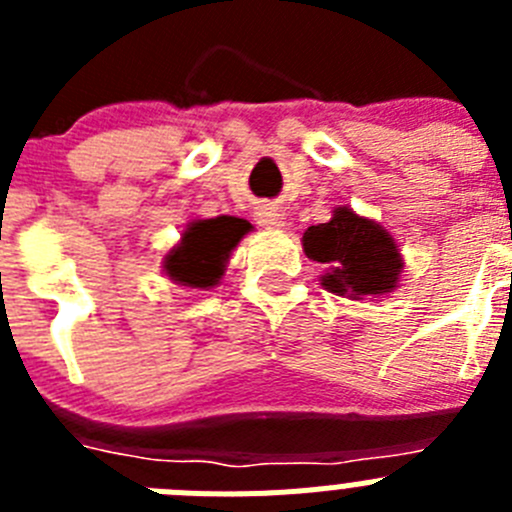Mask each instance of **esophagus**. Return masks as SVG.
<instances>
[{"label":"esophagus","mask_w":512,"mask_h":512,"mask_svg":"<svg viewBox=\"0 0 512 512\" xmlns=\"http://www.w3.org/2000/svg\"><path fill=\"white\" fill-rule=\"evenodd\" d=\"M253 217H256V223L269 230L284 228V212L274 205H259L256 212H253Z\"/></svg>","instance_id":"obj_1"}]
</instances>
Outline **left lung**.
I'll use <instances>...</instances> for the list:
<instances>
[{"instance_id":"obj_1","label":"left lung","mask_w":512,"mask_h":512,"mask_svg":"<svg viewBox=\"0 0 512 512\" xmlns=\"http://www.w3.org/2000/svg\"><path fill=\"white\" fill-rule=\"evenodd\" d=\"M302 248L307 259L328 266L320 284L333 295L348 300L382 297L400 282L402 256L395 238L351 207H336L328 223L307 228Z\"/></svg>"}]
</instances>
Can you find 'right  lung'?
I'll list each match as a JSON object with an SVG mask.
<instances>
[{"mask_svg":"<svg viewBox=\"0 0 512 512\" xmlns=\"http://www.w3.org/2000/svg\"><path fill=\"white\" fill-rule=\"evenodd\" d=\"M248 230H251V223L241 217L220 215L210 220H194L182 233L179 246L166 253L164 271L184 287H215L223 279L230 251L241 243Z\"/></svg>","mask_w":512,"mask_h":512,"instance_id":"obj_1","label":"right lung"}]
</instances>
